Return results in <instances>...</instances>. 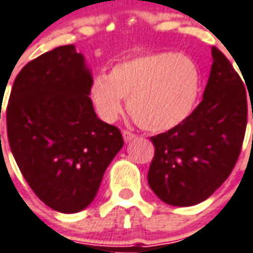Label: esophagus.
<instances>
[{"label": "esophagus", "instance_id": "34e87169", "mask_svg": "<svg viewBox=\"0 0 253 253\" xmlns=\"http://www.w3.org/2000/svg\"><path fill=\"white\" fill-rule=\"evenodd\" d=\"M122 134H123V138H125V141H126V142H130V141H132V139L137 137L134 132L128 131V130H123V132H122Z\"/></svg>", "mask_w": 253, "mask_h": 253}]
</instances>
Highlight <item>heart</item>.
<instances>
[{
	"label": "heart",
	"mask_w": 253,
	"mask_h": 253,
	"mask_svg": "<svg viewBox=\"0 0 253 253\" xmlns=\"http://www.w3.org/2000/svg\"><path fill=\"white\" fill-rule=\"evenodd\" d=\"M199 90L200 75L192 60L157 52L118 63L108 77L94 78L90 97L105 121H115L122 112L123 98H128V112L139 126L164 131L192 115Z\"/></svg>",
	"instance_id": "heart-1"
}]
</instances>
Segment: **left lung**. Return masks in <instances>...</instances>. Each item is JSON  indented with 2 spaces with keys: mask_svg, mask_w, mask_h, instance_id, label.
<instances>
[{
  "mask_svg": "<svg viewBox=\"0 0 253 253\" xmlns=\"http://www.w3.org/2000/svg\"><path fill=\"white\" fill-rule=\"evenodd\" d=\"M211 53L203 101L181 125L151 138L155 156L148 182L169 206L189 207L208 199L230 175L241 153L250 93L225 54L215 46Z\"/></svg>",
  "mask_w": 253,
  "mask_h": 253,
  "instance_id": "obj_1",
  "label": "left lung"
}]
</instances>
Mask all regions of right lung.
Here are the masks:
<instances>
[{"mask_svg": "<svg viewBox=\"0 0 253 253\" xmlns=\"http://www.w3.org/2000/svg\"><path fill=\"white\" fill-rule=\"evenodd\" d=\"M91 82L84 56L65 45L24 65L10 90V151L37 197L59 212H79L94 200L123 146L121 130L97 118Z\"/></svg>", "mask_w": 253, "mask_h": 253, "instance_id": "add662e5", "label": "right lung"}]
</instances>
